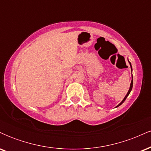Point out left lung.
<instances>
[{
  "label": "left lung",
  "instance_id": "left-lung-1",
  "mask_svg": "<svg viewBox=\"0 0 151 151\" xmlns=\"http://www.w3.org/2000/svg\"><path fill=\"white\" fill-rule=\"evenodd\" d=\"M128 61H129V60H128ZM129 64H130V66H131V73H132V70H132V66H131V62H130L129 61ZM131 77H132V79H131V84H130V87H129V91H128L127 93H126V96H125V97L124 98V99H123L122 101H121V103L119 104H118V105H117L116 106V107H118V106H119L122 104L124 103V101H125V100L126 99V98H127V96H129V93H130V92H131V90H132V88H133V75L131 76Z\"/></svg>",
  "mask_w": 151,
  "mask_h": 151
}]
</instances>
